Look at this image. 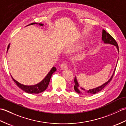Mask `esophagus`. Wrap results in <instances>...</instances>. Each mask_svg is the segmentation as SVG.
<instances>
[{
    "mask_svg": "<svg viewBox=\"0 0 126 126\" xmlns=\"http://www.w3.org/2000/svg\"><path fill=\"white\" fill-rule=\"evenodd\" d=\"M61 69L62 70H64L67 69V64L66 63H63L61 65Z\"/></svg>",
    "mask_w": 126,
    "mask_h": 126,
    "instance_id": "1",
    "label": "esophagus"
}]
</instances>
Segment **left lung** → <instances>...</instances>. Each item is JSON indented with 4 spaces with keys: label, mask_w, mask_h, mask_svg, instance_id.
Here are the masks:
<instances>
[{
    "label": "left lung",
    "mask_w": 126,
    "mask_h": 126,
    "mask_svg": "<svg viewBox=\"0 0 126 126\" xmlns=\"http://www.w3.org/2000/svg\"><path fill=\"white\" fill-rule=\"evenodd\" d=\"M102 41L104 42V43L105 44H111L113 45L114 46H115L117 48V51H118V52L119 53V47L118 45H117V42H116L115 40L114 39V38L112 37L110 34H109L108 32L104 30H102ZM117 65V64H116ZM115 69H114V71L113 72V74L112 75L111 77L107 82H106V83H104V84L102 85H101V86L98 87L97 88H94V89H89V90H85V89H83V88H81L79 87V84L78 82H77V80L76 77H75V79H74V82H75V85H74V90L76 92L79 94H95L98 93L99 92H100L101 90H102L103 88L105 87L107 85L110 81L111 80L112 78L114 75L115 71Z\"/></svg>",
    "instance_id": "obj_1"
}]
</instances>
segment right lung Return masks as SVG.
<instances>
[{"label":"right lung","mask_w":126,"mask_h":126,"mask_svg":"<svg viewBox=\"0 0 126 126\" xmlns=\"http://www.w3.org/2000/svg\"><path fill=\"white\" fill-rule=\"evenodd\" d=\"M33 24H38V23H32L30 24L27 26L31 25H33ZM38 25L41 26H43L44 24L41 23H38ZM10 47V44L7 47V51L9 48ZM56 71V68L55 67H52L50 71L49 72L47 76H45V78L42 80L41 82L38 83V84L32 85H24L20 83L19 82L16 81L13 78L12 76H11L12 78L13 81L16 83V84L17 85L18 87H19L21 89H22L23 91H24L25 92L29 93V94H39L43 92H44L45 90L47 89V88L48 87V85L49 84V82L50 81L51 77L53 73Z\"/></svg>","instance_id":"right-lung-1"}]
</instances>
